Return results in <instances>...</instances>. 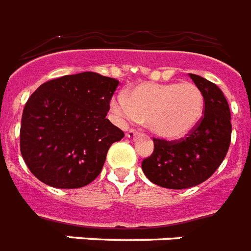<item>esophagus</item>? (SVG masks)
<instances>
[{
    "label": "esophagus",
    "mask_w": 251,
    "mask_h": 251,
    "mask_svg": "<svg viewBox=\"0 0 251 251\" xmlns=\"http://www.w3.org/2000/svg\"><path fill=\"white\" fill-rule=\"evenodd\" d=\"M138 135V131L135 129H130L127 133H126V137L129 138V139H134V138Z\"/></svg>",
    "instance_id": "esophagus-1"
}]
</instances>
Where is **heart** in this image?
<instances>
[{
    "instance_id": "1",
    "label": "heart",
    "mask_w": 251,
    "mask_h": 251,
    "mask_svg": "<svg viewBox=\"0 0 251 251\" xmlns=\"http://www.w3.org/2000/svg\"><path fill=\"white\" fill-rule=\"evenodd\" d=\"M116 113L146 125L155 135L167 141L186 137L198 126L204 110V96L191 82H146L112 101Z\"/></svg>"
}]
</instances>
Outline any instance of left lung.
<instances>
[{
  "label": "left lung",
  "instance_id": "1",
  "mask_svg": "<svg viewBox=\"0 0 251 251\" xmlns=\"http://www.w3.org/2000/svg\"><path fill=\"white\" fill-rule=\"evenodd\" d=\"M204 96V114L190 134L178 141L153 138V152L142 161L146 177L161 187L187 189L204 182L224 160L230 145V110L222 90L190 74Z\"/></svg>",
  "mask_w": 251,
  "mask_h": 251
}]
</instances>
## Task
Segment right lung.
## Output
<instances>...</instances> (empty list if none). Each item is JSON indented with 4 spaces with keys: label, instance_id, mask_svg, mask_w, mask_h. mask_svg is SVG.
Instances as JSON below:
<instances>
[{
    "label": "right lung",
    "instance_id": "add662e5",
    "mask_svg": "<svg viewBox=\"0 0 251 251\" xmlns=\"http://www.w3.org/2000/svg\"><path fill=\"white\" fill-rule=\"evenodd\" d=\"M118 80L84 72L45 82L22 114L21 153L36 178L58 189L92 182L125 134L108 120Z\"/></svg>",
    "mask_w": 251,
    "mask_h": 251
}]
</instances>
